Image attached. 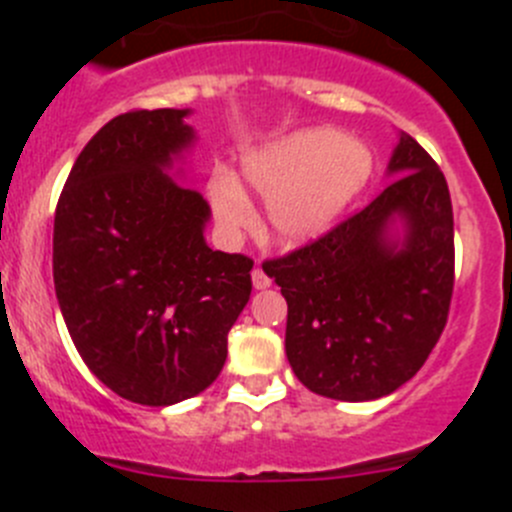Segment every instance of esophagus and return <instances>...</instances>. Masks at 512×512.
Segmentation results:
<instances>
[{
  "label": "esophagus",
  "mask_w": 512,
  "mask_h": 512,
  "mask_svg": "<svg viewBox=\"0 0 512 512\" xmlns=\"http://www.w3.org/2000/svg\"><path fill=\"white\" fill-rule=\"evenodd\" d=\"M251 279H253V287H256V289H266L271 284V279L266 277V271L261 269V266H256V269H253Z\"/></svg>",
  "instance_id": "34e87169"
}]
</instances>
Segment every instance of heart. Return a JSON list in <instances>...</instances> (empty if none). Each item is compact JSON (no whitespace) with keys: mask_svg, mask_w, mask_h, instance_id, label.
Masks as SVG:
<instances>
[{"mask_svg":"<svg viewBox=\"0 0 512 512\" xmlns=\"http://www.w3.org/2000/svg\"><path fill=\"white\" fill-rule=\"evenodd\" d=\"M372 151L336 130H305L243 161V182L269 205V230L284 246H302L336 225L372 176ZM210 205L225 228L253 225L246 192L230 179L210 182Z\"/></svg>","mask_w":512,"mask_h":512,"instance_id":"obj_1","label":"heart"}]
</instances>
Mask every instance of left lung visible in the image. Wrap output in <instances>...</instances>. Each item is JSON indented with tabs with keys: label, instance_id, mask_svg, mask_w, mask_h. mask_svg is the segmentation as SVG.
I'll list each match as a JSON object with an SVG mask.
<instances>
[{
	"label": "left lung",
	"instance_id": "left-lung-1",
	"mask_svg": "<svg viewBox=\"0 0 512 512\" xmlns=\"http://www.w3.org/2000/svg\"><path fill=\"white\" fill-rule=\"evenodd\" d=\"M387 174L392 182L364 210L264 264L287 300L289 366L330 400L395 392L418 374L449 318L454 210L446 176L405 133Z\"/></svg>",
	"mask_w": 512,
	"mask_h": 512
}]
</instances>
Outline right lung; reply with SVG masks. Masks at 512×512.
Wrapping results in <instances>:
<instances>
[{"instance_id": "1", "label": "right lung", "mask_w": 512, "mask_h": 512, "mask_svg": "<svg viewBox=\"0 0 512 512\" xmlns=\"http://www.w3.org/2000/svg\"><path fill=\"white\" fill-rule=\"evenodd\" d=\"M189 110L112 117L76 158L53 223V284L94 377L138 405L200 395L228 356L253 261L205 243L210 205L174 158L194 143Z\"/></svg>"}]
</instances>
